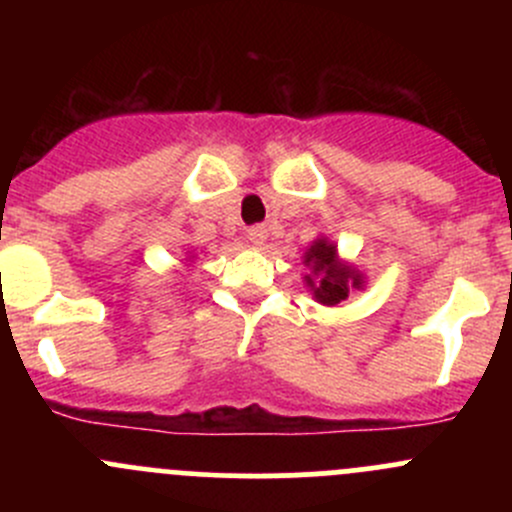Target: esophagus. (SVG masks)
<instances>
[{
	"label": "esophagus",
	"instance_id": "1",
	"mask_svg": "<svg viewBox=\"0 0 512 512\" xmlns=\"http://www.w3.org/2000/svg\"><path fill=\"white\" fill-rule=\"evenodd\" d=\"M247 240H250L252 245H262V242L267 240V227L265 225H252L250 230H247Z\"/></svg>",
	"mask_w": 512,
	"mask_h": 512
}]
</instances>
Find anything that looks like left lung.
<instances>
[{"label": "left lung", "instance_id": "left-lung-1", "mask_svg": "<svg viewBox=\"0 0 512 512\" xmlns=\"http://www.w3.org/2000/svg\"><path fill=\"white\" fill-rule=\"evenodd\" d=\"M304 265H312V272L317 275V280H312L309 275L304 280L312 287L317 302L322 304H339L349 297V289L361 287V275H356L354 270L337 260V250L327 240H317L309 247V252L304 255Z\"/></svg>", "mask_w": 512, "mask_h": 512}]
</instances>
